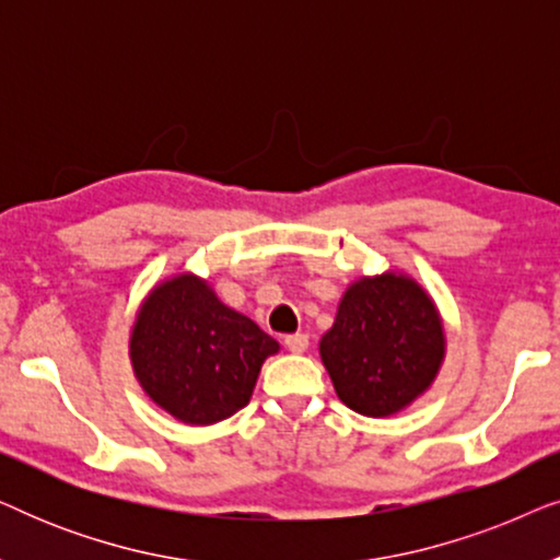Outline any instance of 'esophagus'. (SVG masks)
I'll return each mask as SVG.
<instances>
[{"label":"esophagus","mask_w":560,"mask_h":560,"mask_svg":"<svg viewBox=\"0 0 560 560\" xmlns=\"http://www.w3.org/2000/svg\"><path fill=\"white\" fill-rule=\"evenodd\" d=\"M285 347H288V351H293V354H303V351L308 349V336L305 334L285 336Z\"/></svg>","instance_id":"34e87169"}]
</instances>
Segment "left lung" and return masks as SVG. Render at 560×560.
<instances>
[{
	"instance_id": "left-lung-1",
	"label": "left lung",
	"mask_w": 560,
	"mask_h": 560,
	"mask_svg": "<svg viewBox=\"0 0 560 560\" xmlns=\"http://www.w3.org/2000/svg\"><path fill=\"white\" fill-rule=\"evenodd\" d=\"M318 351L347 408L387 418L433 385L446 354V331L416 280L382 272L351 282Z\"/></svg>"
}]
</instances>
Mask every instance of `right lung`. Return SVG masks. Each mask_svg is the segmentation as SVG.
Returning <instances> with one entry per match:
<instances>
[{
	"mask_svg": "<svg viewBox=\"0 0 560 560\" xmlns=\"http://www.w3.org/2000/svg\"><path fill=\"white\" fill-rule=\"evenodd\" d=\"M278 349L270 334L190 272L150 290L129 336L137 382L188 425H211L242 410L265 359Z\"/></svg>",
	"mask_w": 560,
	"mask_h": 560,
	"instance_id": "obj_1",
	"label": "right lung"
}]
</instances>
